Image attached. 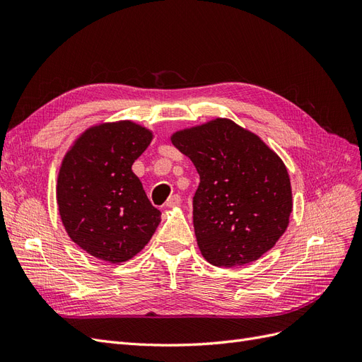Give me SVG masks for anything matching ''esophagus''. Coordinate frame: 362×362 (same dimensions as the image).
Returning <instances> with one entry per match:
<instances>
[{
    "label": "esophagus",
    "instance_id": "obj_1",
    "mask_svg": "<svg viewBox=\"0 0 362 362\" xmlns=\"http://www.w3.org/2000/svg\"><path fill=\"white\" fill-rule=\"evenodd\" d=\"M181 205V196L180 194H173L168 199L166 206L168 208H175V206H180Z\"/></svg>",
    "mask_w": 362,
    "mask_h": 362
}]
</instances>
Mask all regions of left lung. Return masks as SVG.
<instances>
[{
    "label": "left lung",
    "mask_w": 362,
    "mask_h": 362,
    "mask_svg": "<svg viewBox=\"0 0 362 362\" xmlns=\"http://www.w3.org/2000/svg\"><path fill=\"white\" fill-rule=\"evenodd\" d=\"M170 141L199 173L193 226L210 264L243 266L276 245L290 222L293 193L275 151L228 117L175 131Z\"/></svg>",
    "instance_id": "8db88e82"
}]
</instances>
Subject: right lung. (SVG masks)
<instances>
[{"mask_svg": "<svg viewBox=\"0 0 362 362\" xmlns=\"http://www.w3.org/2000/svg\"><path fill=\"white\" fill-rule=\"evenodd\" d=\"M156 133L133 120L92 125L62 158L56 199L72 242L87 254L117 264L134 258L161 222L133 163Z\"/></svg>", "mask_w": 362, "mask_h": 362, "instance_id": "add662e5", "label": "right lung"}]
</instances>
